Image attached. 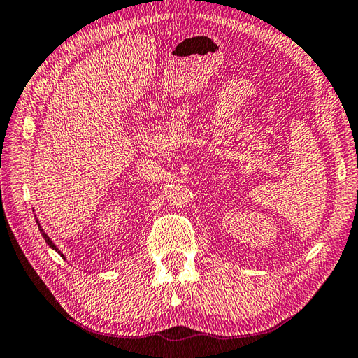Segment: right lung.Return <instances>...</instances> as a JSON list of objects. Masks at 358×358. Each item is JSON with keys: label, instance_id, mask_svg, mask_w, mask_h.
<instances>
[{"label": "right lung", "instance_id": "right-lung-1", "mask_svg": "<svg viewBox=\"0 0 358 358\" xmlns=\"http://www.w3.org/2000/svg\"><path fill=\"white\" fill-rule=\"evenodd\" d=\"M36 224H38V227H39V231H41V235H43V238H44V239H45V243H47V244H48V245H50V247H52V248H53V250H56V252H57V253H59V255H61V256H62V257H64V255H62V253H61V250H59V248H57V247H56V245H55V244H53V241H52V239H50V238H48V235H47V234H45V231H44V229H43V227H41V226H39V221H38V220H36Z\"/></svg>", "mask_w": 358, "mask_h": 358}]
</instances>
